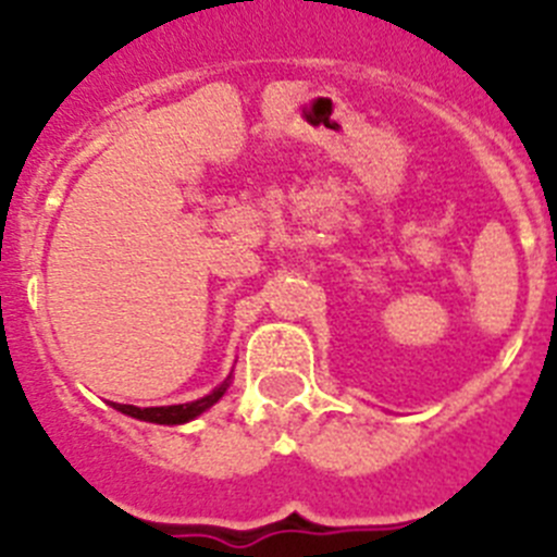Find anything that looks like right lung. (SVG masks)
<instances>
[{"label": "right lung", "instance_id": "obj_1", "mask_svg": "<svg viewBox=\"0 0 557 557\" xmlns=\"http://www.w3.org/2000/svg\"><path fill=\"white\" fill-rule=\"evenodd\" d=\"M228 385H231V373L225 376L223 385H218L209 396L198 398V401H186V405H170V407H133V405H116V401H111V407L113 410L125 412V416L131 418L147 421V424H164V426L189 424V421H195L198 416H203L209 407L218 405L220 398L225 396V391H228Z\"/></svg>", "mask_w": 557, "mask_h": 557}]
</instances>
